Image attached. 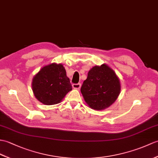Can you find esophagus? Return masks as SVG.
<instances>
[{"label":"esophagus","instance_id":"obj_1","mask_svg":"<svg viewBox=\"0 0 158 158\" xmlns=\"http://www.w3.org/2000/svg\"><path fill=\"white\" fill-rule=\"evenodd\" d=\"M73 88L75 89H79L81 87V83H77V84H73Z\"/></svg>","mask_w":158,"mask_h":158}]
</instances>
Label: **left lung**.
Returning <instances> with one entry per match:
<instances>
[{
    "label": "left lung",
    "instance_id": "8db88e82",
    "mask_svg": "<svg viewBox=\"0 0 158 158\" xmlns=\"http://www.w3.org/2000/svg\"><path fill=\"white\" fill-rule=\"evenodd\" d=\"M120 89V79L114 71L108 65L102 64L95 66L89 71L81 92L89 108L103 110L114 104Z\"/></svg>",
    "mask_w": 158,
    "mask_h": 158
}]
</instances>
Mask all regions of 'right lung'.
<instances>
[{
	"label": "right lung",
	"mask_w": 158,
	"mask_h": 158,
	"mask_svg": "<svg viewBox=\"0 0 158 158\" xmlns=\"http://www.w3.org/2000/svg\"><path fill=\"white\" fill-rule=\"evenodd\" d=\"M32 91L37 100L45 105L60 103L72 90L70 80L62 64L43 67L32 79Z\"/></svg>",
	"instance_id": "add662e5"
}]
</instances>
